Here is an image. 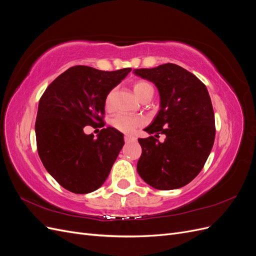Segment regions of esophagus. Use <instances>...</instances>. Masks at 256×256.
I'll use <instances>...</instances> for the list:
<instances>
[{"label": "esophagus", "mask_w": 256, "mask_h": 256, "mask_svg": "<svg viewBox=\"0 0 256 256\" xmlns=\"http://www.w3.org/2000/svg\"><path fill=\"white\" fill-rule=\"evenodd\" d=\"M136 140V136H125V142L126 143H130V142H134Z\"/></svg>", "instance_id": "esophagus-1"}]
</instances>
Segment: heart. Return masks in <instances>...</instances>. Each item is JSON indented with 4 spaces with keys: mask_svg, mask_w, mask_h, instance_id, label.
Wrapping results in <instances>:
<instances>
[{
    "mask_svg": "<svg viewBox=\"0 0 256 256\" xmlns=\"http://www.w3.org/2000/svg\"><path fill=\"white\" fill-rule=\"evenodd\" d=\"M134 92L136 96L138 99H141L143 96L148 94V92H154V90L150 83H147L145 81H138L134 84ZM112 96H113V90H111L106 97V108H109L111 104ZM142 124H143V120L141 118H138V116H131L126 114H118L112 120V125L118 130L122 131V132H126V134L132 132L136 128L141 126Z\"/></svg>",
    "mask_w": 256,
    "mask_h": 256,
    "instance_id": "heart-1",
    "label": "heart"
}]
</instances>
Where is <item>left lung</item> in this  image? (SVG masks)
Masks as SVG:
<instances>
[{"instance_id": "obj_1", "label": "left lung", "mask_w": 256, "mask_h": 256, "mask_svg": "<svg viewBox=\"0 0 256 256\" xmlns=\"http://www.w3.org/2000/svg\"><path fill=\"white\" fill-rule=\"evenodd\" d=\"M159 92L160 110L144 130L158 137L138 138L142 154L136 170L142 180L158 190L182 188L198 176L212 152L216 128L210 97L203 82L176 64L134 69Z\"/></svg>"}]
</instances>
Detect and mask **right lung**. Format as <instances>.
Masks as SVG:
<instances>
[{"label":"right lung","mask_w":256,"mask_h":256,"mask_svg":"<svg viewBox=\"0 0 256 256\" xmlns=\"http://www.w3.org/2000/svg\"><path fill=\"white\" fill-rule=\"evenodd\" d=\"M131 72L70 67L54 80L40 100L35 134L37 150L48 173L66 190L86 194L102 187L124 144V134L104 128L97 138L85 126L100 125L106 97Z\"/></svg>","instance_id":"right-lung-1"}]
</instances>
